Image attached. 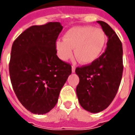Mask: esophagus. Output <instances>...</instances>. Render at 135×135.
<instances>
[{"instance_id": "obj_1", "label": "esophagus", "mask_w": 135, "mask_h": 135, "mask_svg": "<svg viewBox=\"0 0 135 135\" xmlns=\"http://www.w3.org/2000/svg\"><path fill=\"white\" fill-rule=\"evenodd\" d=\"M75 69H76V67H75V66H71V71H72V72H75Z\"/></svg>"}]
</instances>
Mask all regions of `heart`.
Wrapping results in <instances>:
<instances>
[{"label": "heart", "instance_id": "obj_1", "mask_svg": "<svg viewBox=\"0 0 135 135\" xmlns=\"http://www.w3.org/2000/svg\"><path fill=\"white\" fill-rule=\"evenodd\" d=\"M106 37L100 28L79 26L71 28L64 34V40L56 42L59 59L66 61L72 56V50L77 61L82 64H90L101 55Z\"/></svg>", "mask_w": 135, "mask_h": 135}]
</instances>
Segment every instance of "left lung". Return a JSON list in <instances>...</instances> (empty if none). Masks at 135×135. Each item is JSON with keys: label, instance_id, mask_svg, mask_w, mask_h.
<instances>
[{"label": "left lung", "instance_id": "8db88e82", "mask_svg": "<svg viewBox=\"0 0 135 135\" xmlns=\"http://www.w3.org/2000/svg\"><path fill=\"white\" fill-rule=\"evenodd\" d=\"M108 37L105 52L91 64L77 67L76 95L79 104L90 113H99L116 96L123 73V49L116 32L107 23L97 21Z\"/></svg>", "mask_w": 135, "mask_h": 135}]
</instances>
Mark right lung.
<instances>
[{
	"mask_svg": "<svg viewBox=\"0 0 135 135\" xmlns=\"http://www.w3.org/2000/svg\"><path fill=\"white\" fill-rule=\"evenodd\" d=\"M63 26L49 22L32 26L13 42L9 74L22 105L35 114L48 113L71 74V66L56 55V42Z\"/></svg>",
	"mask_w": 135,
	"mask_h": 135,
	"instance_id": "right-lung-1",
	"label": "right lung"
}]
</instances>
